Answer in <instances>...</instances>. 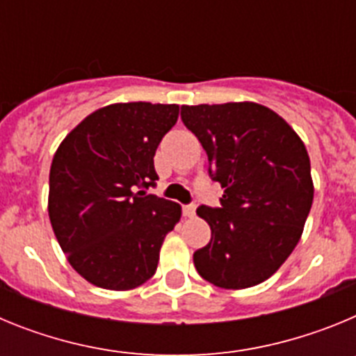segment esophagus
<instances>
[{"mask_svg": "<svg viewBox=\"0 0 356 356\" xmlns=\"http://www.w3.org/2000/svg\"><path fill=\"white\" fill-rule=\"evenodd\" d=\"M184 216L185 217L196 216V205H184Z\"/></svg>", "mask_w": 356, "mask_h": 356, "instance_id": "obj_1", "label": "esophagus"}]
</instances>
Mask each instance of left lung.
<instances>
[{"instance_id": "1", "label": "left lung", "mask_w": 356, "mask_h": 356, "mask_svg": "<svg viewBox=\"0 0 356 356\" xmlns=\"http://www.w3.org/2000/svg\"><path fill=\"white\" fill-rule=\"evenodd\" d=\"M181 121L225 188L219 209L196 210L212 237L194 253V266L216 287L262 284L300 242L312 207L307 147L285 119L253 102L184 105Z\"/></svg>"}]
</instances>
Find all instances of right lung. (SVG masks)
Wrapping results in <instances>:
<instances>
[{"label":"right lung","mask_w":356,"mask_h":356,"mask_svg":"<svg viewBox=\"0 0 356 356\" xmlns=\"http://www.w3.org/2000/svg\"><path fill=\"white\" fill-rule=\"evenodd\" d=\"M178 105L114 103L67 134L49 169L48 212L69 264L96 287L130 291L155 275L181 207L147 194L153 156Z\"/></svg>","instance_id":"1"}]
</instances>
